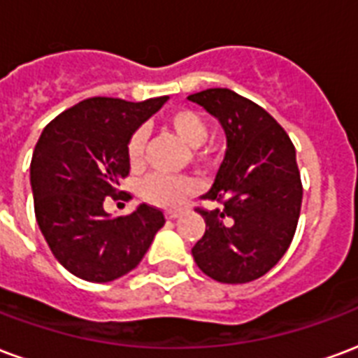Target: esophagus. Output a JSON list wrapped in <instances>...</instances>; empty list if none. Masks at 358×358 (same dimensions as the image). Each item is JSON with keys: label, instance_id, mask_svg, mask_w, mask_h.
<instances>
[{"label": "esophagus", "instance_id": "34e87169", "mask_svg": "<svg viewBox=\"0 0 358 358\" xmlns=\"http://www.w3.org/2000/svg\"><path fill=\"white\" fill-rule=\"evenodd\" d=\"M180 214H182V210H166L165 213V216L169 220H174V218H178Z\"/></svg>", "mask_w": 358, "mask_h": 358}]
</instances>
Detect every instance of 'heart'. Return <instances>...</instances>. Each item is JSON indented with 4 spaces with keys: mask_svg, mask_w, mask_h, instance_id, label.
I'll list each match as a JSON object with an SVG mask.
<instances>
[{
    "mask_svg": "<svg viewBox=\"0 0 358 358\" xmlns=\"http://www.w3.org/2000/svg\"><path fill=\"white\" fill-rule=\"evenodd\" d=\"M165 125L182 142L192 148L193 155L197 161H210L213 150L206 148L205 142L208 138V125L201 113L178 108L165 115ZM145 150V131L136 129L127 140V159L132 169H138L144 161ZM199 189V182L192 176H165V174H152L142 182L140 193L150 205L172 206L182 205L184 201Z\"/></svg>",
    "mask_w": 358,
    "mask_h": 358,
    "instance_id": "heart-1",
    "label": "heart"
}]
</instances>
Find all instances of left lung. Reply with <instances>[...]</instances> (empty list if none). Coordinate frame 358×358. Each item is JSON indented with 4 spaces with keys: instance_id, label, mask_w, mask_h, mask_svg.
I'll return each instance as SVG.
<instances>
[{
    "instance_id": "8db88e82",
    "label": "left lung",
    "mask_w": 358,
    "mask_h": 358,
    "mask_svg": "<svg viewBox=\"0 0 358 358\" xmlns=\"http://www.w3.org/2000/svg\"><path fill=\"white\" fill-rule=\"evenodd\" d=\"M189 100L218 119L227 138L216 182L197 208L206 229L192 248L210 279L243 285L260 279L285 256L301 208L300 171L287 131L252 100L229 89H206Z\"/></svg>"
}]
</instances>
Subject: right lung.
Listing matches in <instances>:
<instances>
[{"label": "right lung", "instance_id": "obj_1", "mask_svg": "<svg viewBox=\"0 0 358 358\" xmlns=\"http://www.w3.org/2000/svg\"><path fill=\"white\" fill-rule=\"evenodd\" d=\"M165 102L87 98L39 136L30 165L36 220L55 258L79 279L110 282L127 275L165 226L155 206L117 218L104 210V199L123 193L119 180L131 171L127 140Z\"/></svg>", "mask_w": 358, "mask_h": 358}]
</instances>
